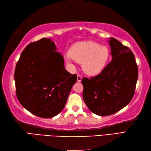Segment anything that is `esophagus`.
Here are the masks:
<instances>
[{
  "instance_id": "1",
  "label": "esophagus",
  "mask_w": 151,
  "mask_h": 151,
  "mask_svg": "<svg viewBox=\"0 0 151 151\" xmlns=\"http://www.w3.org/2000/svg\"><path fill=\"white\" fill-rule=\"evenodd\" d=\"M82 81V76L80 75H77V82H81Z\"/></svg>"
}]
</instances>
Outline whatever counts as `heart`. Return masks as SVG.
<instances>
[{
    "label": "heart",
    "mask_w": 151,
    "mask_h": 151,
    "mask_svg": "<svg viewBox=\"0 0 151 151\" xmlns=\"http://www.w3.org/2000/svg\"><path fill=\"white\" fill-rule=\"evenodd\" d=\"M109 57L110 50L106 46L87 41L74 45L65 58L69 63L74 60L82 63L83 70L88 75H94L104 69Z\"/></svg>",
    "instance_id": "obj_1"
}]
</instances>
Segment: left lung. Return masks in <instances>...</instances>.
<instances>
[{"instance_id": "left-lung-1", "label": "left lung", "mask_w": 151, "mask_h": 151, "mask_svg": "<svg viewBox=\"0 0 151 151\" xmlns=\"http://www.w3.org/2000/svg\"><path fill=\"white\" fill-rule=\"evenodd\" d=\"M112 60L98 75L83 78V99L93 113L107 116L129 104L138 77L133 52L114 38L108 41Z\"/></svg>"}]
</instances>
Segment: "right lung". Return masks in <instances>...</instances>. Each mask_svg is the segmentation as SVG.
Segmentation results:
<instances>
[{"label":"right lung","instance_id":"1","mask_svg":"<svg viewBox=\"0 0 151 151\" xmlns=\"http://www.w3.org/2000/svg\"><path fill=\"white\" fill-rule=\"evenodd\" d=\"M50 39L42 38L30 43L22 51L15 70L16 95L30 113L50 118L63 109L77 79L64 67Z\"/></svg>","mask_w":151,"mask_h":151}]
</instances>
